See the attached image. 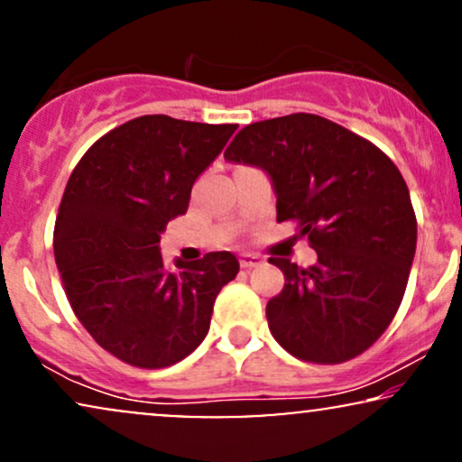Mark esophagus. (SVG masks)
Wrapping results in <instances>:
<instances>
[{"label": "esophagus", "mask_w": 462, "mask_h": 462, "mask_svg": "<svg viewBox=\"0 0 462 462\" xmlns=\"http://www.w3.org/2000/svg\"><path fill=\"white\" fill-rule=\"evenodd\" d=\"M261 263H263V259H261L259 254H248V253L240 254V265L244 270H250V267H257Z\"/></svg>", "instance_id": "1"}]
</instances>
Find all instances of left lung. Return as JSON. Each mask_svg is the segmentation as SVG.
<instances>
[{"instance_id":"1","label":"left lung","mask_w":462,"mask_h":462,"mask_svg":"<svg viewBox=\"0 0 462 462\" xmlns=\"http://www.w3.org/2000/svg\"><path fill=\"white\" fill-rule=\"evenodd\" d=\"M225 161L270 173L278 222H298L319 261L284 274L265 317L278 345L312 364H343L394 319L411 272L418 222L394 162L364 136L312 113L244 126Z\"/></svg>"}]
</instances>
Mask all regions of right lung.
Returning <instances> with one entry per match:
<instances>
[{"label":"right lung","instance_id":"add662e5","mask_svg":"<svg viewBox=\"0 0 462 462\" xmlns=\"http://www.w3.org/2000/svg\"><path fill=\"white\" fill-rule=\"evenodd\" d=\"M237 124L141 116L83 153L57 209L53 250L66 298L102 349L136 368H164L208 336L216 295L240 272L208 253L169 270L161 233L186 214L192 184Z\"/></svg>","mask_w":462,"mask_h":462}]
</instances>
